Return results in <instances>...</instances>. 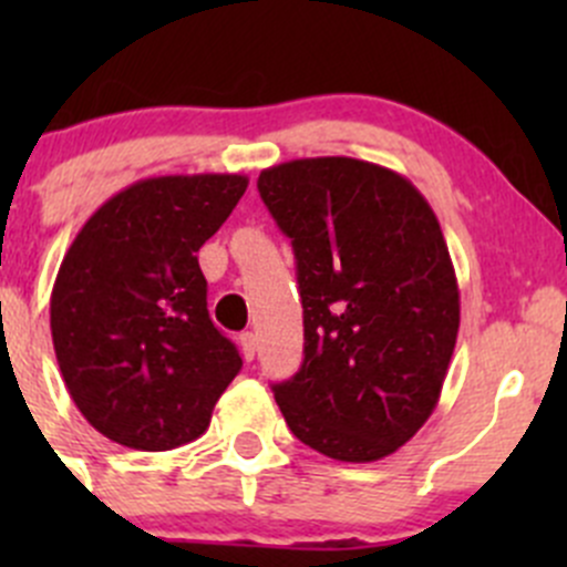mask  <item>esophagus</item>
<instances>
[{"instance_id": "esophagus-1", "label": "esophagus", "mask_w": 567, "mask_h": 567, "mask_svg": "<svg viewBox=\"0 0 567 567\" xmlns=\"http://www.w3.org/2000/svg\"><path fill=\"white\" fill-rule=\"evenodd\" d=\"M238 346H241L244 359L251 362V359H255V351H257V337L251 334V331H244V334L238 337Z\"/></svg>"}]
</instances>
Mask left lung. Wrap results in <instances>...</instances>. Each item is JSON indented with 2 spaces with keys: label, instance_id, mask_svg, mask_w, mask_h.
Instances as JSON below:
<instances>
[{
  "label": "left lung",
  "instance_id": "left-lung-1",
  "mask_svg": "<svg viewBox=\"0 0 567 567\" xmlns=\"http://www.w3.org/2000/svg\"><path fill=\"white\" fill-rule=\"evenodd\" d=\"M257 188L305 307V362L274 384L285 422L326 458L398 453L436 409L461 326L436 214L409 177L348 156L277 164Z\"/></svg>",
  "mask_w": 567,
  "mask_h": 567
}]
</instances>
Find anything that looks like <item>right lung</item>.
I'll list each match as a JSON object with an SVG mask.
<instances>
[{"label":"right lung","mask_w":567,"mask_h":567,"mask_svg":"<svg viewBox=\"0 0 567 567\" xmlns=\"http://www.w3.org/2000/svg\"><path fill=\"white\" fill-rule=\"evenodd\" d=\"M247 175H158L109 197L62 257L51 290L56 364L84 420L145 453L203 436L241 370L208 318L197 251Z\"/></svg>","instance_id":"add662e5"}]
</instances>
